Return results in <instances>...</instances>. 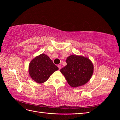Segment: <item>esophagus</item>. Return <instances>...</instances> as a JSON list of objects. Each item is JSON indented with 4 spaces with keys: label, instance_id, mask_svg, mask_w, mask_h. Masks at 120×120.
Listing matches in <instances>:
<instances>
[{
    "label": "esophagus",
    "instance_id": "esophagus-1",
    "mask_svg": "<svg viewBox=\"0 0 120 120\" xmlns=\"http://www.w3.org/2000/svg\"><path fill=\"white\" fill-rule=\"evenodd\" d=\"M58 68H59V70H60V69H61V65H60V64H59V65H58Z\"/></svg>",
    "mask_w": 120,
    "mask_h": 120
}]
</instances>
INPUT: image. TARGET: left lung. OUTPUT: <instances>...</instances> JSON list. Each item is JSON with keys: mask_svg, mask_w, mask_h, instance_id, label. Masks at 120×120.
<instances>
[{"mask_svg": "<svg viewBox=\"0 0 120 120\" xmlns=\"http://www.w3.org/2000/svg\"><path fill=\"white\" fill-rule=\"evenodd\" d=\"M67 66L60 70L68 83L72 88L85 85L91 78L94 66L88 57L72 54L67 57Z\"/></svg>", "mask_w": 120, "mask_h": 120, "instance_id": "left-lung-1", "label": "left lung"}]
</instances>
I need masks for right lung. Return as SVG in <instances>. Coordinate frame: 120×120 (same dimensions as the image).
Segmentation results:
<instances>
[{"label":"right lung","instance_id":"right-lung-1","mask_svg":"<svg viewBox=\"0 0 120 120\" xmlns=\"http://www.w3.org/2000/svg\"><path fill=\"white\" fill-rule=\"evenodd\" d=\"M29 74L34 81L38 83L46 82L59 68L50 58L44 53L37 56L29 64Z\"/></svg>","mask_w":120,"mask_h":120}]
</instances>
